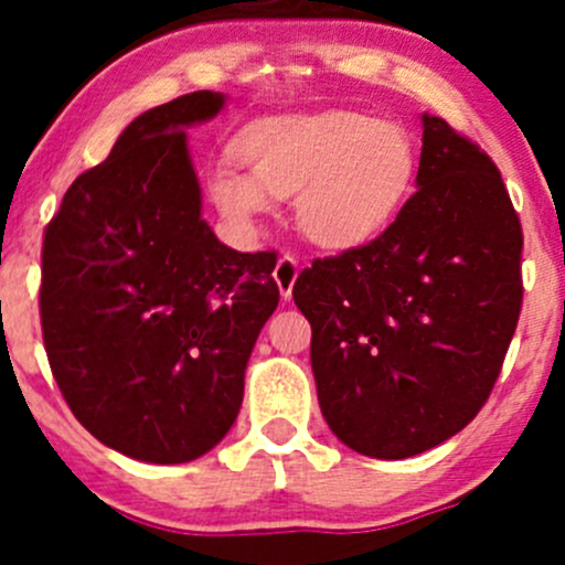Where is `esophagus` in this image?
<instances>
[{
	"instance_id": "obj_1",
	"label": "esophagus",
	"mask_w": 565,
	"mask_h": 565,
	"mask_svg": "<svg viewBox=\"0 0 565 565\" xmlns=\"http://www.w3.org/2000/svg\"><path fill=\"white\" fill-rule=\"evenodd\" d=\"M298 273H300L298 259H295V256H289V254H284L281 259L276 262V267H273V278H276L278 292H281L284 298H289V295H292L295 281H298Z\"/></svg>"
}]
</instances>
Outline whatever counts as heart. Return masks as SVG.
<instances>
[{"label": "heart", "instance_id": "obj_1", "mask_svg": "<svg viewBox=\"0 0 565 565\" xmlns=\"http://www.w3.org/2000/svg\"><path fill=\"white\" fill-rule=\"evenodd\" d=\"M237 152L248 174L215 167V207L250 226L273 199L295 196V224L324 250L358 248L388 230L418 174V145L402 122L344 108L259 119Z\"/></svg>", "mask_w": 565, "mask_h": 565}]
</instances>
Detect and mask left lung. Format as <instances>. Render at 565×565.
<instances>
[{
  "mask_svg": "<svg viewBox=\"0 0 565 565\" xmlns=\"http://www.w3.org/2000/svg\"><path fill=\"white\" fill-rule=\"evenodd\" d=\"M415 182L383 235L292 287L324 420L374 459L429 451L476 418L522 309V226L492 158L424 114Z\"/></svg>",
  "mask_w": 565,
  "mask_h": 565,
  "instance_id": "8db88e82",
  "label": "left lung"
}]
</instances>
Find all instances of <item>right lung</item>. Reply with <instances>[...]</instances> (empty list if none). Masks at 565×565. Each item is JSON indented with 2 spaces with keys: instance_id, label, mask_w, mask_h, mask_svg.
Masks as SVG:
<instances>
[{
  "instance_id": "obj_1",
  "label": "right lung",
  "mask_w": 565,
  "mask_h": 565,
  "mask_svg": "<svg viewBox=\"0 0 565 565\" xmlns=\"http://www.w3.org/2000/svg\"><path fill=\"white\" fill-rule=\"evenodd\" d=\"M224 95L139 114L45 226L40 324L78 424L130 459L182 465L224 440L262 324L273 250L224 246L202 218L185 128Z\"/></svg>"
}]
</instances>
